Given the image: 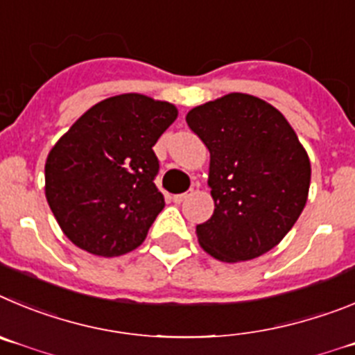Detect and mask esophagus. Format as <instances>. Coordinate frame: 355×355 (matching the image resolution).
<instances>
[{
	"label": "esophagus",
	"mask_w": 355,
	"mask_h": 355,
	"mask_svg": "<svg viewBox=\"0 0 355 355\" xmlns=\"http://www.w3.org/2000/svg\"><path fill=\"white\" fill-rule=\"evenodd\" d=\"M189 196H191V193H182V194H175V196H173V201H175V203H178V205H180L182 201H185V200H187V198H189Z\"/></svg>",
	"instance_id": "34e87169"
}]
</instances>
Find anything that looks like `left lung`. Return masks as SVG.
<instances>
[{
	"mask_svg": "<svg viewBox=\"0 0 355 355\" xmlns=\"http://www.w3.org/2000/svg\"><path fill=\"white\" fill-rule=\"evenodd\" d=\"M185 122L210 152L214 214L198 242L226 263L276 248L308 201V152L283 114L254 95L228 94L193 107Z\"/></svg>",
	"mask_w": 355,
	"mask_h": 355,
	"instance_id": "1",
	"label": "left lung"
}]
</instances>
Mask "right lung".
<instances>
[{
    "mask_svg": "<svg viewBox=\"0 0 355 355\" xmlns=\"http://www.w3.org/2000/svg\"><path fill=\"white\" fill-rule=\"evenodd\" d=\"M178 110L141 94L104 98L86 111L46 159V198L78 248L113 258L143 244L164 209L152 146Z\"/></svg>",
    "mask_w": 355,
    "mask_h": 355,
    "instance_id": "right-lung-1",
    "label": "right lung"
}]
</instances>
